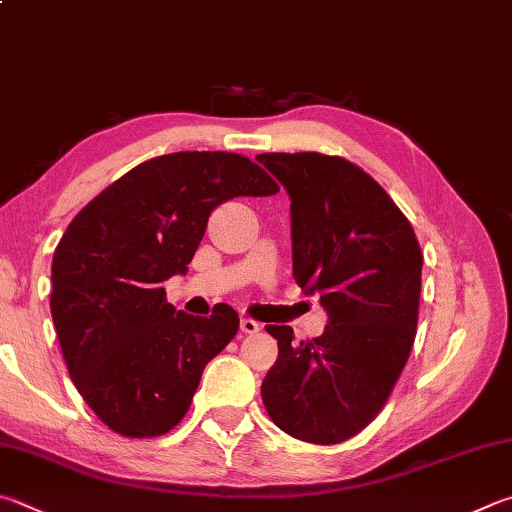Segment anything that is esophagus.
Segmentation results:
<instances>
[{
    "label": "esophagus",
    "instance_id": "1",
    "mask_svg": "<svg viewBox=\"0 0 512 512\" xmlns=\"http://www.w3.org/2000/svg\"><path fill=\"white\" fill-rule=\"evenodd\" d=\"M239 329L244 331V333H257V331H262V324H259L257 320H253V318H241Z\"/></svg>",
    "mask_w": 512,
    "mask_h": 512
}]
</instances>
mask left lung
I'll return each mask as SVG.
<instances>
[{"instance_id": "obj_1", "label": "left lung", "mask_w": 512, "mask_h": 512, "mask_svg": "<svg viewBox=\"0 0 512 512\" xmlns=\"http://www.w3.org/2000/svg\"><path fill=\"white\" fill-rule=\"evenodd\" d=\"M291 197L293 277L320 293L327 329L293 342L286 324L262 383L273 423L295 439L336 445L383 410L416 338L423 253L378 181L342 156L259 154Z\"/></svg>"}]
</instances>
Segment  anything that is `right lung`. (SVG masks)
I'll return each instance as SVG.
<instances>
[{
	"mask_svg": "<svg viewBox=\"0 0 512 512\" xmlns=\"http://www.w3.org/2000/svg\"><path fill=\"white\" fill-rule=\"evenodd\" d=\"M280 192L232 152H176L136 165L82 208L55 248L51 315L73 385L109 430L152 439L188 414L208 362L237 336L217 304L194 318L163 282L188 271L210 212Z\"/></svg>",
	"mask_w": 512,
	"mask_h": 512,
	"instance_id": "add662e5",
	"label": "right lung"
}]
</instances>
